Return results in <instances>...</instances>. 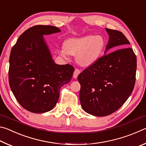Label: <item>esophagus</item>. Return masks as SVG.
Masks as SVG:
<instances>
[{"label": "esophagus", "mask_w": 146, "mask_h": 146, "mask_svg": "<svg viewBox=\"0 0 146 146\" xmlns=\"http://www.w3.org/2000/svg\"><path fill=\"white\" fill-rule=\"evenodd\" d=\"M80 73V71L78 70V69H75V71H74V73H73V77L75 78H76L78 77V76L79 74Z\"/></svg>", "instance_id": "esophagus-1"}]
</instances>
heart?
I'll return each instance as SVG.
<instances>
[{
  "instance_id": "obj_1",
  "label": "heart",
  "mask_w": 146,
  "mask_h": 146,
  "mask_svg": "<svg viewBox=\"0 0 146 146\" xmlns=\"http://www.w3.org/2000/svg\"><path fill=\"white\" fill-rule=\"evenodd\" d=\"M104 46L105 41L102 36L88 35L68 39L64 46L59 49L58 52L62 57L66 59L70 55H76L78 63L86 67L98 60Z\"/></svg>"
}]
</instances>
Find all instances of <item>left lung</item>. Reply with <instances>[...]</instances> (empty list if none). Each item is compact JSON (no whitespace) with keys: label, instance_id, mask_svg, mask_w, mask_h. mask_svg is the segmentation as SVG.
Instances as JSON below:
<instances>
[{"label":"left lung","instance_id":"obj_1","mask_svg":"<svg viewBox=\"0 0 146 146\" xmlns=\"http://www.w3.org/2000/svg\"><path fill=\"white\" fill-rule=\"evenodd\" d=\"M109 41L105 54L78 76L79 97L86 113L105 117L118 110L134 89L137 57L122 32L106 28ZM124 47V48H122ZM118 48L106 54L109 49Z\"/></svg>","mask_w":146,"mask_h":146}]
</instances>
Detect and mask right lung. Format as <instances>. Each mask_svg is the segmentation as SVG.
<instances>
[{
    "instance_id": "add662e5",
    "label": "right lung",
    "mask_w": 146,
    "mask_h": 146,
    "mask_svg": "<svg viewBox=\"0 0 146 146\" xmlns=\"http://www.w3.org/2000/svg\"><path fill=\"white\" fill-rule=\"evenodd\" d=\"M53 26L36 25L19 36L9 56V83L17 100L29 111L42 113L55 107L62 86L71 80L70 64L54 62L44 35L58 33Z\"/></svg>"
}]
</instances>
